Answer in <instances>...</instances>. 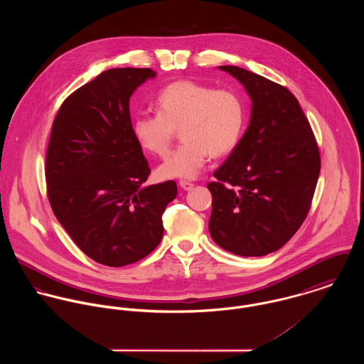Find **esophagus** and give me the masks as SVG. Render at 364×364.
<instances>
[{
	"label": "esophagus",
	"mask_w": 364,
	"mask_h": 364,
	"mask_svg": "<svg viewBox=\"0 0 364 364\" xmlns=\"http://www.w3.org/2000/svg\"><path fill=\"white\" fill-rule=\"evenodd\" d=\"M179 186L183 189V191H191L195 185L189 181H179Z\"/></svg>",
	"instance_id": "1"
}]
</instances>
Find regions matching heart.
Returning a JSON list of instances; mask_svg holds the SVG:
<instances>
[{"label": "heart", "instance_id": "heart-1", "mask_svg": "<svg viewBox=\"0 0 364 364\" xmlns=\"http://www.w3.org/2000/svg\"><path fill=\"white\" fill-rule=\"evenodd\" d=\"M156 113L139 114L132 132L137 143L154 156H166L175 129L182 143L159 165L162 178L193 179L208 156L230 154L240 143L248 110L234 90H214L195 81H175L156 98Z\"/></svg>", "mask_w": 364, "mask_h": 364}]
</instances>
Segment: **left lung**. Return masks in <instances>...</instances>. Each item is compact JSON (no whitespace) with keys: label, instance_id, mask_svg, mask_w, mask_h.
Returning <instances> with one entry per match:
<instances>
[{"label":"left lung","instance_id":"obj_1","mask_svg":"<svg viewBox=\"0 0 364 364\" xmlns=\"http://www.w3.org/2000/svg\"><path fill=\"white\" fill-rule=\"evenodd\" d=\"M250 95L247 132L210 182L208 231L223 250L263 257L280 250L311 206L321 159L311 126L284 87L237 65H220Z\"/></svg>","mask_w":364,"mask_h":364}]
</instances>
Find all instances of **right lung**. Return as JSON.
<instances>
[{
	"label": "right lung",
	"instance_id": "obj_1",
	"mask_svg": "<svg viewBox=\"0 0 364 364\" xmlns=\"http://www.w3.org/2000/svg\"><path fill=\"white\" fill-rule=\"evenodd\" d=\"M156 74L110 68L73 92L53 122L46 154L54 215L91 259L119 267L153 252L173 181L144 186L150 166L133 136L130 97Z\"/></svg>",
	"mask_w": 364,
	"mask_h": 364
}]
</instances>
